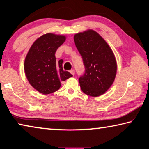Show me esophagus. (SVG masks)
Returning <instances> with one entry per match:
<instances>
[{
  "mask_svg": "<svg viewBox=\"0 0 149 149\" xmlns=\"http://www.w3.org/2000/svg\"><path fill=\"white\" fill-rule=\"evenodd\" d=\"M70 74H72V75H74V69H71L70 70Z\"/></svg>",
  "mask_w": 149,
  "mask_h": 149,
  "instance_id": "obj_1",
  "label": "esophagus"
}]
</instances>
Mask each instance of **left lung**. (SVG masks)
I'll use <instances>...</instances> for the list:
<instances>
[{"instance_id": "1", "label": "left lung", "mask_w": 149, "mask_h": 149, "mask_svg": "<svg viewBox=\"0 0 149 149\" xmlns=\"http://www.w3.org/2000/svg\"><path fill=\"white\" fill-rule=\"evenodd\" d=\"M74 40L85 67L84 74L79 79L82 91L91 96H100L115 80L117 63L113 53L106 41L92 30L75 34Z\"/></svg>"}]
</instances>
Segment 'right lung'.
Listing matches in <instances>:
<instances>
[{"label": "right lung", "mask_w": 149, "mask_h": 149, "mask_svg": "<svg viewBox=\"0 0 149 149\" xmlns=\"http://www.w3.org/2000/svg\"><path fill=\"white\" fill-rule=\"evenodd\" d=\"M65 40V36L44 34L35 41L26 55L24 71L27 79L41 94L57 91L61 82L72 77L69 72L63 70L62 59L56 62V51Z\"/></svg>", "instance_id": "obj_1"}]
</instances>
